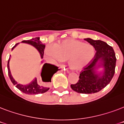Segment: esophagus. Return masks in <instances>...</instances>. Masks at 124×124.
Here are the masks:
<instances>
[{
	"label": "esophagus",
	"mask_w": 124,
	"mask_h": 124,
	"mask_svg": "<svg viewBox=\"0 0 124 124\" xmlns=\"http://www.w3.org/2000/svg\"><path fill=\"white\" fill-rule=\"evenodd\" d=\"M61 70H62V71H68V69H65V68H61Z\"/></svg>",
	"instance_id": "obj_1"
}]
</instances>
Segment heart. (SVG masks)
Here are the masks:
<instances>
[{
    "label": "heart",
    "instance_id": "obj_1",
    "mask_svg": "<svg viewBox=\"0 0 124 124\" xmlns=\"http://www.w3.org/2000/svg\"><path fill=\"white\" fill-rule=\"evenodd\" d=\"M45 56L53 61L62 62L68 60L73 70H80L89 64L94 56V49L89 44L77 40L69 39L56 44L54 47L48 46L45 49Z\"/></svg>",
    "mask_w": 124,
    "mask_h": 124
}]
</instances>
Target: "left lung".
<instances>
[{"instance_id": "8db88e82", "label": "left lung", "mask_w": 124, "mask_h": 124, "mask_svg": "<svg viewBox=\"0 0 124 124\" xmlns=\"http://www.w3.org/2000/svg\"><path fill=\"white\" fill-rule=\"evenodd\" d=\"M84 40L92 45L96 53L90 64L80 72L78 81L71 85V87L79 93L92 94L99 92L109 84L115 72L116 58L113 47L105 42L89 38ZM99 63L104 70L102 76L96 74L94 70Z\"/></svg>"}]
</instances>
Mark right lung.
Instances as JSON below:
<instances>
[{"label": "right lung", "mask_w": 124, "mask_h": 124, "mask_svg": "<svg viewBox=\"0 0 124 124\" xmlns=\"http://www.w3.org/2000/svg\"><path fill=\"white\" fill-rule=\"evenodd\" d=\"M22 42L27 43V44H29L31 45V46L35 47L39 51V52L40 53L41 58H43L44 51L46 46L44 44H42L41 41L40 40V37H36L34 39H32L31 40H23ZM17 44H15V46H13L12 49ZM9 60H10V57L9 58L8 62V75L11 81L13 84V85H15L16 86V88H18L20 91H22V93L28 94H42V93H44L46 91H47L49 89V82H51L53 75L59 70H58V67H57V66L46 63L43 66L41 72L42 80L43 82H44L43 84H39L37 79L35 78L33 81H32L29 84L22 85L20 84H18L15 80L14 78H13L11 73L10 69H9Z\"/></svg>", "instance_id": "1"}]
</instances>
